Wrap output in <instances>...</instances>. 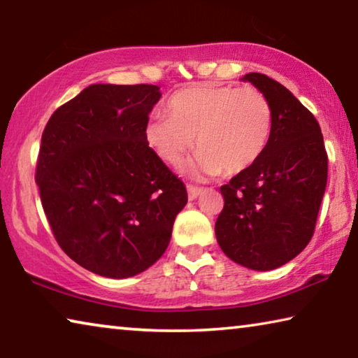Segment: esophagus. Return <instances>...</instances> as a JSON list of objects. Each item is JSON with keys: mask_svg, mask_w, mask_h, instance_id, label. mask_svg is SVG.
Instances as JSON below:
<instances>
[{"mask_svg": "<svg viewBox=\"0 0 358 358\" xmlns=\"http://www.w3.org/2000/svg\"><path fill=\"white\" fill-rule=\"evenodd\" d=\"M187 197H189V201H194V199H197L199 194L202 192V187H197L194 185H187Z\"/></svg>", "mask_w": 358, "mask_h": 358, "instance_id": "obj_1", "label": "esophagus"}]
</instances>
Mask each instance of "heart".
<instances>
[{
	"mask_svg": "<svg viewBox=\"0 0 358 358\" xmlns=\"http://www.w3.org/2000/svg\"><path fill=\"white\" fill-rule=\"evenodd\" d=\"M169 117L145 128V142L167 164L177 166L194 147L187 167L196 177L237 175L254 166L268 143L273 112L262 92L202 83L180 90L167 102Z\"/></svg>",
	"mask_w": 358,
	"mask_h": 358,
	"instance_id": "heart-1",
	"label": "heart"
}]
</instances>
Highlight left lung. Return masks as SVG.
<instances>
[{"label":"left lung","mask_w":358,"mask_h":358,"mask_svg":"<svg viewBox=\"0 0 358 358\" xmlns=\"http://www.w3.org/2000/svg\"><path fill=\"white\" fill-rule=\"evenodd\" d=\"M241 80L268 99L273 126L256 164L221 186L215 232L229 259L266 271L299 256L313 238L329 157L317 120L286 87L259 72Z\"/></svg>","instance_id":"8db88e82"}]
</instances>
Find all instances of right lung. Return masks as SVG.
<instances>
[{
	"label": "right lung",
	"instance_id": "1",
	"mask_svg": "<svg viewBox=\"0 0 358 358\" xmlns=\"http://www.w3.org/2000/svg\"><path fill=\"white\" fill-rule=\"evenodd\" d=\"M156 85H90L41 138L36 183L53 237L83 268L142 273L167 250L185 183L145 142Z\"/></svg>",
	"mask_w": 358,
	"mask_h": 358
}]
</instances>
